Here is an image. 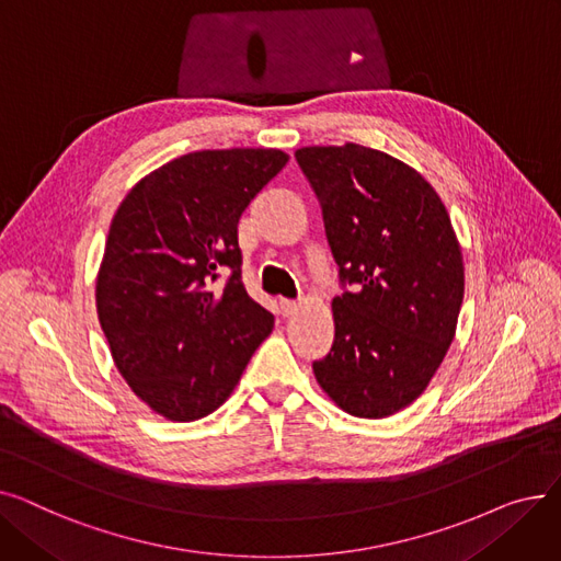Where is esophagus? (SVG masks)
I'll return each instance as SVG.
<instances>
[{"label":"esophagus","instance_id":"esophagus-1","mask_svg":"<svg viewBox=\"0 0 561 561\" xmlns=\"http://www.w3.org/2000/svg\"><path fill=\"white\" fill-rule=\"evenodd\" d=\"M296 311H298V302H293V300H279V313H282L284 318L293 316Z\"/></svg>","mask_w":561,"mask_h":561}]
</instances>
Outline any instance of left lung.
Masks as SVG:
<instances>
[{"mask_svg": "<svg viewBox=\"0 0 561 561\" xmlns=\"http://www.w3.org/2000/svg\"><path fill=\"white\" fill-rule=\"evenodd\" d=\"M296 161L343 288L316 379L352 416H391L427 389L455 339L463 261L448 211L414 168L357 142L302 147Z\"/></svg>", "mask_w": 561, "mask_h": 561, "instance_id": "8db88e82", "label": "left lung"}]
</instances>
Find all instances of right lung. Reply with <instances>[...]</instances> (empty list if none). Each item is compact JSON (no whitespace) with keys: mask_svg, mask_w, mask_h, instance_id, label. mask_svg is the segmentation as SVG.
<instances>
[{"mask_svg":"<svg viewBox=\"0 0 561 561\" xmlns=\"http://www.w3.org/2000/svg\"><path fill=\"white\" fill-rule=\"evenodd\" d=\"M286 161L279 150L184 154L140 180L111 220L100 325L131 391L170 421L216 411L273 332L243 286L239 220Z\"/></svg>","mask_w":561,"mask_h":561,"instance_id":"1","label":"right lung"}]
</instances>
